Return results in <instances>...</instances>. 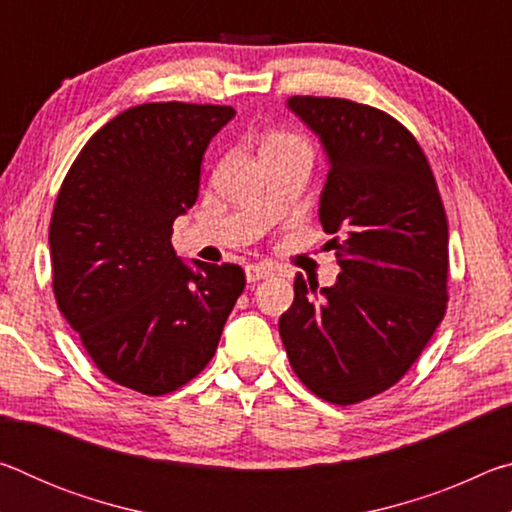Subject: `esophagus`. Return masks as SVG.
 Listing matches in <instances>:
<instances>
[{
	"instance_id": "34e87169",
	"label": "esophagus",
	"mask_w": 512,
	"mask_h": 512,
	"mask_svg": "<svg viewBox=\"0 0 512 512\" xmlns=\"http://www.w3.org/2000/svg\"><path fill=\"white\" fill-rule=\"evenodd\" d=\"M273 275V268L271 266H262V264H250L246 266V280L248 282H259V280H266V277Z\"/></svg>"
}]
</instances>
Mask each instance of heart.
Instances as JSON below:
<instances>
[{"mask_svg":"<svg viewBox=\"0 0 512 512\" xmlns=\"http://www.w3.org/2000/svg\"><path fill=\"white\" fill-rule=\"evenodd\" d=\"M287 144H305V142L298 140L296 135L275 133V135H268V137H266V142L262 144V149H271V146H287Z\"/></svg>","mask_w":512,"mask_h":512,"instance_id":"b5f03b06","label":"heart"}]
</instances>
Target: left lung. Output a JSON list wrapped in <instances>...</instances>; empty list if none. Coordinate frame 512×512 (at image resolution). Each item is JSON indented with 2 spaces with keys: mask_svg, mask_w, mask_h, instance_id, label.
Returning <instances> with one entry per match:
<instances>
[{
  "mask_svg": "<svg viewBox=\"0 0 512 512\" xmlns=\"http://www.w3.org/2000/svg\"><path fill=\"white\" fill-rule=\"evenodd\" d=\"M287 106L327 153L318 216L336 235L327 246L341 273L320 291L296 275L280 336L302 384L348 406L397 384L443 320L447 216L427 155L400 121L348 99Z\"/></svg>",
  "mask_w": 512,
  "mask_h": 512,
  "instance_id": "8db88e82",
  "label": "left lung"
}]
</instances>
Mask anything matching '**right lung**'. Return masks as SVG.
<instances>
[{
    "instance_id": "right-lung-1",
    "label": "right lung",
    "mask_w": 512,
    "mask_h": 512,
    "mask_svg": "<svg viewBox=\"0 0 512 512\" xmlns=\"http://www.w3.org/2000/svg\"><path fill=\"white\" fill-rule=\"evenodd\" d=\"M230 106L142 103L110 119L69 167L51 214L60 314L103 375L142 395L194 379L246 287L237 264H185L173 221L196 203L203 153Z\"/></svg>"
}]
</instances>
